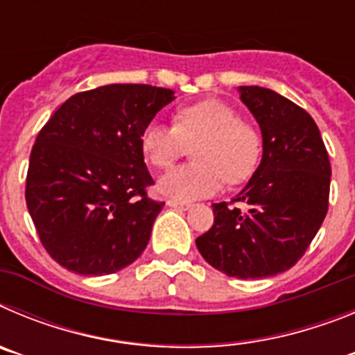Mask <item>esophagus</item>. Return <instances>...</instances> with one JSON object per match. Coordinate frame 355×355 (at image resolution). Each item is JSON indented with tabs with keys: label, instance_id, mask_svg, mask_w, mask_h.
Segmentation results:
<instances>
[{
	"label": "esophagus",
	"instance_id": "esophagus-1",
	"mask_svg": "<svg viewBox=\"0 0 355 355\" xmlns=\"http://www.w3.org/2000/svg\"><path fill=\"white\" fill-rule=\"evenodd\" d=\"M167 206H171V208H175V209H188V208H190V205H188V202H180V200H174V199H168Z\"/></svg>",
	"mask_w": 355,
	"mask_h": 355
}]
</instances>
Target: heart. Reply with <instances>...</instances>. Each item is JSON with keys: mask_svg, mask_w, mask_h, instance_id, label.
I'll use <instances>...</instances> for the list:
<instances>
[{"mask_svg": "<svg viewBox=\"0 0 355 355\" xmlns=\"http://www.w3.org/2000/svg\"><path fill=\"white\" fill-rule=\"evenodd\" d=\"M193 163L181 165L158 181V192L174 200H193L216 193L227 183L247 180L261 156L258 130L240 121L236 110L216 99L181 106L174 126L153 121L142 130L140 147L153 167L167 168L187 146Z\"/></svg>", "mask_w": 355, "mask_h": 355, "instance_id": "1", "label": "heart"}]
</instances>
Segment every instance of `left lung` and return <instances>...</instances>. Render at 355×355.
<instances>
[{
  "label": "left lung",
  "mask_w": 355,
  "mask_h": 355,
  "mask_svg": "<svg viewBox=\"0 0 355 355\" xmlns=\"http://www.w3.org/2000/svg\"><path fill=\"white\" fill-rule=\"evenodd\" d=\"M238 90L261 130V163L233 199L245 211L213 205L211 229L196 245L229 277L261 279L291 268L318 233L329 208L331 163L306 110L270 89Z\"/></svg>",
  "instance_id": "1"
}]
</instances>
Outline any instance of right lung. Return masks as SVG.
Segmentation results:
<instances>
[{"label": "right lung", "mask_w": 355, "mask_h": 355, "mask_svg": "<svg viewBox=\"0 0 355 355\" xmlns=\"http://www.w3.org/2000/svg\"><path fill=\"white\" fill-rule=\"evenodd\" d=\"M174 92L153 85H105L74 94L31 149L26 206L44 249L81 275H108L139 258L165 202L153 184L140 135Z\"/></svg>", "instance_id": "right-lung-1"}]
</instances>
